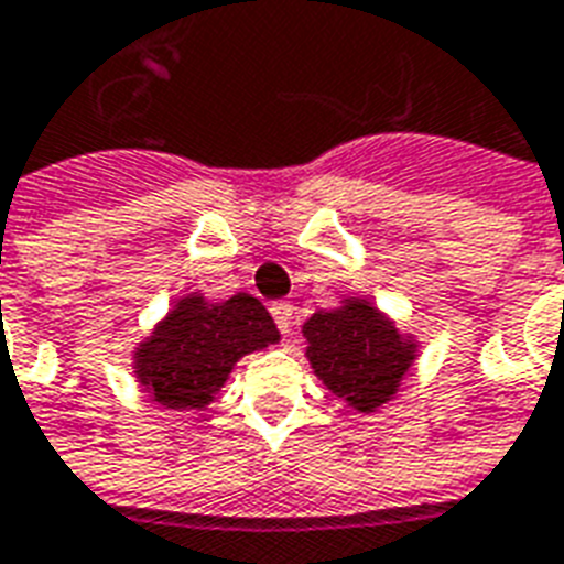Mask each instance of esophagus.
Here are the masks:
<instances>
[{
	"label": "esophagus",
	"mask_w": 564,
	"mask_h": 564,
	"mask_svg": "<svg viewBox=\"0 0 564 564\" xmlns=\"http://www.w3.org/2000/svg\"><path fill=\"white\" fill-rule=\"evenodd\" d=\"M269 311H272L274 325L281 328V334H290L292 330V304L290 301H274Z\"/></svg>",
	"instance_id": "1"
}]
</instances>
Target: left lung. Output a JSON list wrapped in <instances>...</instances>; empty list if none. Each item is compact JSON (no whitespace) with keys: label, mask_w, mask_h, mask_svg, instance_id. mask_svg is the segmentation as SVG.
<instances>
[{"label":"left lung","mask_w":564,"mask_h":564,"mask_svg":"<svg viewBox=\"0 0 564 564\" xmlns=\"http://www.w3.org/2000/svg\"><path fill=\"white\" fill-rule=\"evenodd\" d=\"M301 334L316 378L358 414H376L397 399L420 349L414 334H402L397 322L358 295H346L334 311L313 313Z\"/></svg>","instance_id":"obj_1"}]
</instances>
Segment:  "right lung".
Segmentation results:
<instances>
[{"label":"right lung","instance_id":"right-lung-1","mask_svg":"<svg viewBox=\"0 0 564 564\" xmlns=\"http://www.w3.org/2000/svg\"><path fill=\"white\" fill-rule=\"evenodd\" d=\"M281 330L248 292L206 301L188 292L132 351V372L150 402L171 411H200L251 351L269 349Z\"/></svg>","mask_w":564,"mask_h":564}]
</instances>
